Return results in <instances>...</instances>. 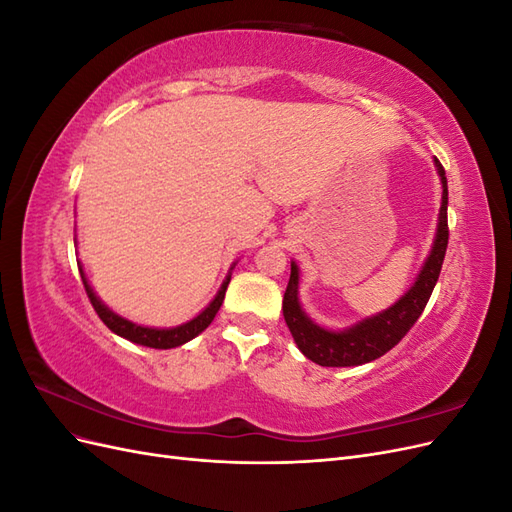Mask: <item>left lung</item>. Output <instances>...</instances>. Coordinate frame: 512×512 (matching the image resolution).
Wrapping results in <instances>:
<instances>
[{
  "label": "left lung",
  "instance_id": "1",
  "mask_svg": "<svg viewBox=\"0 0 512 512\" xmlns=\"http://www.w3.org/2000/svg\"><path fill=\"white\" fill-rule=\"evenodd\" d=\"M433 162H436V170L442 181V205L438 215L436 239H433L431 252L421 273L416 275V282L412 284V288L389 309L356 322L344 331L322 329L320 324H316L303 312V307L299 303V267L290 262V280L282 301L284 320L294 337V342H297L299 350L309 361H314L322 367H354L376 361L382 354L395 348L401 339H404V335L414 327L418 316L423 314V309L440 277L448 245L446 173L438 158Z\"/></svg>",
  "mask_w": 512,
  "mask_h": 512
}]
</instances>
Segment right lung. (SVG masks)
<instances>
[{"label": "right lung", "instance_id": "obj_1", "mask_svg": "<svg viewBox=\"0 0 512 512\" xmlns=\"http://www.w3.org/2000/svg\"><path fill=\"white\" fill-rule=\"evenodd\" d=\"M79 271H81V280H83L87 297H89L91 305H94V309H96V314L100 316V320L106 324V327L111 329L113 333H117L119 337H126L128 342H134V344H138V346H147V348H158V350H168V348L183 346L185 342H190V339H194L196 335L203 333V331L209 327V324L213 322L215 314H218V309L222 307L226 288H228V284H230V273H228L224 284H222V288L218 290V294H215V299H213L196 318H192L190 322L179 324V327H173V329H151V327H141V324L130 322V320H126V318H121L119 314L113 312V309H108V307L96 297L94 288L89 286L87 277H85V273H83V267H79Z\"/></svg>", "mask_w": 512, "mask_h": 512}]
</instances>
